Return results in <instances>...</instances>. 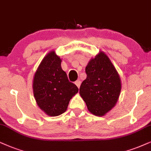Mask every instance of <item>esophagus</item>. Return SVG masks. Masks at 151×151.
<instances>
[{
    "mask_svg": "<svg viewBox=\"0 0 151 151\" xmlns=\"http://www.w3.org/2000/svg\"><path fill=\"white\" fill-rule=\"evenodd\" d=\"M75 84H76V86H77L79 88L80 86H81V81H80L79 80H77V81L75 82Z\"/></svg>",
    "mask_w": 151,
    "mask_h": 151,
    "instance_id": "obj_1",
    "label": "esophagus"
}]
</instances>
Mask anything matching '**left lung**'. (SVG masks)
<instances>
[{
    "mask_svg": "<svg viewBox=\"0 0 151 151\" xmlns=\"http://www.w3.org/2000/svg\"><path fill=\"white\" fill-rule=\"evenodd\" d=\"M87 77L82 82L79 94L93 115L103 116L118 102L121 80L116 68L105 53L100 51L86 67Z\"/></svg>",
    "mask_w": 151,
    "mask_h": 151,
    "instance_id": "1",
    "label": "left lung"
}]
</instances>
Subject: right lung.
<instances>
[{
  "mask_svg": "<svg viewBox=\"0 0 151 151\" xmlns=\"http://www.w3.org/2000/svg\"><path fill=\"white\" fill-rule=\"evenodd\" d=\"M62 60L51 51L42 60L33 80L34 98L37 106L47 116H57L68 109L70 100L79 88L69 81L62 70Z\"/></svg>",
  "mask_w": 151,
  "mask_h": 151,
  "instance_id": "add662e5",
  "label": "right lung"
}]
</instances>
